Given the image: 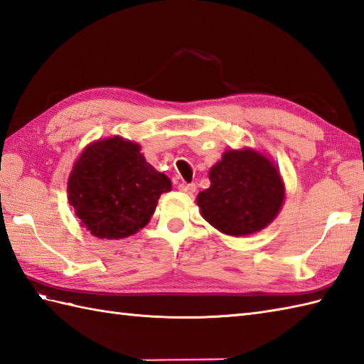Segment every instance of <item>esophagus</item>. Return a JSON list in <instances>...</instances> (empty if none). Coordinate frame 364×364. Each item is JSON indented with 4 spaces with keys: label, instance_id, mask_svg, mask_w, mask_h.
<instances>
[{
    "label": "esophagus",
    "instance_id": "1",
    "mask_svg": "<svg viewBox=\"0 0 364 364\" xmlns=\"http://www.w3.org/2000/svg\"><path fill=\"white\" fill-rule=\"evenodd\" d=\"M177 187H179V190H181V191H183V193H188V195H193V193L196 191V185H195V183L181 182L179 185H177Z\"/></svg>",
    "mask_w": 364,
    "mask_h": 364
}]
</instances>
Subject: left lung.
Returning a JSON list of instances; mask_svg holds the SVG:
<instances>
[{
	"label": "left lung",
	"mask_w": 364,
	"mask_h": 364,
	"mask_svg": "<svg viewBox=\"0 0 364 364\" xmlns=\"http://www.w3.org/2000/svg\"><path fill=\"white\" fill-rule=\"evenodd\" d=\"M212 185L198 195L205 220L228 235L266 228L284 203V183L271 161L255 151H225L210 169Z\"/></svg>",
	"instance_id": "1"
}]
</instances>
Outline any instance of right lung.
Masks as SVG:
<instances>
[{
  "label": "right lung",
  "mask_w": 364,
  "mask_h": 364,
  "mask_svg": "<svg viewBox=\"0 0 364 364\" xmlns=\"http://www.w3.org/2000/svg\"><path fill=\"white\" fill-rule=\"evenodd\" d=\"M171 181L156 171L136 143L114 136L96 141L77 159L68 199L80 224L98 238L118 240L146 225Z\"/></svg>",
  "instance_id": "obj_1"
}]
</instances>
